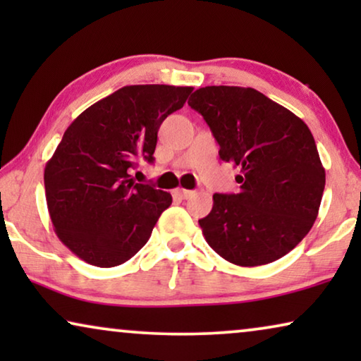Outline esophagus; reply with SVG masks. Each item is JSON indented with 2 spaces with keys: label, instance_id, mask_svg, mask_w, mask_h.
Here are the masks:
<instances>
[{
  "label": "esophagus",
  "instance_id": "obj_1",
  "mask_svg": "<svg viewBox=\"0 0 361 361\" xmlns=\"http://www.w3.org/2000/svg\"><path fill=\"white\" fill-rule=\"evenodd\" d=\"M176 194L180 197V199H190V197L195 195V192L187 190V189H176Z\"/></svg>",
  "mask_w": 361,
  "mask_h": 361
}]
</instances>
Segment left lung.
<instances>
[{"mask_svg": "<svg viewBox=\"0 0 361 361\" xmlns=\"http://www.w3.org/2000/svg\"><path fill=\"white\" fill-rule=\"evenodd\" d=\"M241 172L238 194H215L199 220L210 248L230 263L261 266L298 246L317 219L325 169L307 125L255 88L205 87L189 100Z\"/></svg>", "mask_w": 361, "mask_h": 361, "instance_id": "obj_1", "label": "left lung"}]
</instances>
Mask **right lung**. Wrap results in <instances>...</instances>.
<instances>
[{"instance_id":"obj_1","label":"right lung","mask_w":361,"mask_h":361,"mask_svg":"<svg viewBox=\"0 0 361 361\" xmlns=\"http://www.w3.org/2000/svg\"><path fill=\"white\" fill-rule=\"evenodd\" d=\"M192 87L128 85L93 103L63 133L44 169L59 240L88 264L113 268L146 241L171 194L136 184V162L154 161L157 131L184 106Z\"/></svg>"}]
</instances>
